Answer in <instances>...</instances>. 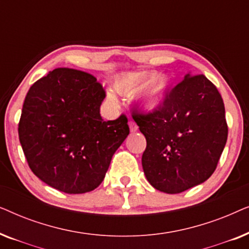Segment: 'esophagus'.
<instances>
[{"mask_svg":"<svg viewBox=\"0 0 249 249\" xmlns=\"http://www.w3.org/2000/svg\"><path fill=\"white\" fill-rule=\"evenodd\" d=\"M128 124H129V128H130V131H132V132H134V131H137V129H138V125L136 124L134 121L130 120V121L128 122Z\"/></svg>","mask_w":249,"mask_h":249,"instance_id":"1","label":"esophagus"}]
</instances>
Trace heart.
Here are the masks:
<instances>
[{
    "label": "heart",
    "mask_w": 249,
    "mask_h": 249,
    "mask_svg": "<svg viewBox=\"0 0 249 249\" xmlns=\"http://www.w3.org/2000/svg\"><path fill=\"white\" fill-rule=\"evenodd\" d=\"M148 81L149 79H144L141 81L124 84V89H136V88H141L146 85V87L141 95V98L142 104L146 105L147 107L153 108L159 107L160 103H161L163 90H164V83L161 79H154L150 81L149 83H148ZM110 98L112 101H114L113 96H110Z\"/></svg>",
    "instance_id": "1"
}]
</instances>
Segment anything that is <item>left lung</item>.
<instances>
[{
  "instance_id": "1",
  "label": "left lung",
  "mask_w": 249,
  "mask_h": 249,
  "mask_svg": "<svg viewBox=\"0 0 249 249\" xmlns=\"http://www.w3.org/2000/svg\"><path fill=\"white\" fill-rule=\"evenodd\" d=\"M131 115L147 142L142 164L155 189L182 193L215 171L228 124L222 97L204 74H187L158 108Z\"/></svg>"
}]
</instances>
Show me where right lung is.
<instances>
[{
    "label": "right lung",
    "mask_w": 249,
    "mask_h": 249,
    "mask_svg": "<svg viewBox=\"0 0 249 249\" xmlns=\"http://www.w3.org/2000/svg\"><path fill=\"white\" fill-rule=\"evenodd\" d=\"M107 93L93 74L57 68L29 88L19 141L34 175L67 194L100 186L112 156L129 135L128 119L104 121Z\"/></svg>",
    "instance_id": "1"
}]
</instances>
